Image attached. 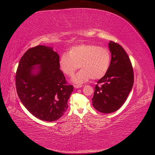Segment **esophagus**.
I'll return each instance as SVG.
<instances>
[{"label":"esophagus","mask_w":155,"mask_h":155,"mask_svg":"<svg viewBox=\"0 0 155 155\" xmlns=\"http://www.w3.org/2000/svg\"><path fill=\"white\" fill-rule=\"evenodd\" d=\"M82 86H82V85H74V87H75V88H80V87H81Z\"/></svg>","instance_id":"1"}]
</instances>
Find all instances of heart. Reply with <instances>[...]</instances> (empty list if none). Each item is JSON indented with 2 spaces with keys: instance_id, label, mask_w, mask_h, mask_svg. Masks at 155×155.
Returning a JSON list of instances; mask_svg holds the SVG:
<instances>
[{
  "instance_id": "obj_1",
  "label": "heart",
  "mask_w": 155,
  "mask_h": 155,
  "mask_svg": "<svg viewBox=\"0 0 155 155\" xmlns=\"http://www.w3.org/2000/svg\"><path fill=\"white\" fill-rule=\"evenodd\" d=\"M111 63V54L107 48L93 44H81L72 47L68 53L61 56L59 65L64 74L72 76L75 71L82 69L72 78L77 84L89 80L99 79L104 77Z\"/></svg>"
}]
</instances>
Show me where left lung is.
I'll return each instance as SVG.
<instances>
[{
	"mask_svg": "<svg viewBox=\"0 0 155 155\" xmlns=\"http://www.w3.org/2000/svg\"><path fill=\"white\" fill-rule=\"evenodd\" d=\"M111 54L110 68L97 81L92 99L93 106L103 113L117 111L132 89L134 74L131 62L124 49L114 42L108 44Z\"/></svg>",
	"mask_w": 155,
	"mask_h": 155,
	"instance_id": "left-lung-1",
	"label": "left lung"
}]
</instances>
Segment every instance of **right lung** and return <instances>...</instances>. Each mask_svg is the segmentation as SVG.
Returning a JSON list of instances; mask_svg holds the SVG:
<instances>
[{
	"label": "right lung",
	"instance_id": "obj_1",
	"mask_svg": "<svg viewBox=\"0 0 155 155\" xmlns=\"http://www.w3.org/2000/svg\"><path fill=\"white\" fill-rule=\"evenodd\" d=\"M59 61V54L52 47L41 45L24 53L17 69L18 96L27 110L42 121L59 119L73 91V86L66 84Z\"/></svg>",
	"mask_w": 155,
	"mask_h": 155
}]
</instances>
